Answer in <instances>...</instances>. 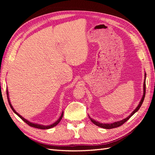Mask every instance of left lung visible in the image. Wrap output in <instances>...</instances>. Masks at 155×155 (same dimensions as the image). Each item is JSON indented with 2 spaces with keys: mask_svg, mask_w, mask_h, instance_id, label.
Listing matches in <instances>:
<instances>
[{
  "mask_svg": "<svg viewBox=\"0 0 155 155\" xmlns=\"http://www.w3.org/2000/svg\"><path fill=\"white\" fill-rule=\"evenodd\" d=\"M146 77H147V74H146V72H144V83H143V97H142V98H141V99L139 102V104H138V106L136 107L135 109H134L132 112V113H130V115H128L127 117L124 118V119H123V120H118V121H115V122H114V123H100V122L93 119V118L89 117L90 120H91L92 123H94L95 125H97V126L101 127V128H105V129H110V128H113L120 127V126H121L122 124H123L125 123V122L127 121L131 117L133 116V115L134 113H137V112L139 110L140 107H141V105H142V104L143 103V101L144 99V97H145V93H146V84H145L146 83Z\"/></svg>",
  "mask_w": 155,
  "mask_h": 155,
  "instance_id": "1",
  "label": "left lung"
}]
</instances>
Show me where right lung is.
<instances>
[{"mask_svg":"<svg viewBox=\"0 0 155 155\" xmlns=\"http://www.w3.org/2000/svg\"><path fill=\"white\" fill-rule=\"evenodd\" d=\"M6 94H7V98H8V101L9 105H10V107H11V109L12 110V111L14 112V113H15L16 115H18V116L20 118H21L23 121L25 122L26 123H27V124H28L29 126L32 127L40 128V129H44V130H45V129H49V128H52V127H55L56 125H57L59 123H60V121L61 120L62 117H63V113H63V111H62V113H61V117L58 118V119L57 121H56V122H54V123H52V124H50V125H43V124H37V123H32V122L29 121V120H28L27 119H26V118H25L24 117H22L21 114H19L17 113V112H16V111L15 110V108H13L12 105V104H11V101H10L8 89H6Z\"/></svg>","mask_w":155,"mask_h":155,"instance_id":"obj_1","label":"right lung"}]
</instances>
